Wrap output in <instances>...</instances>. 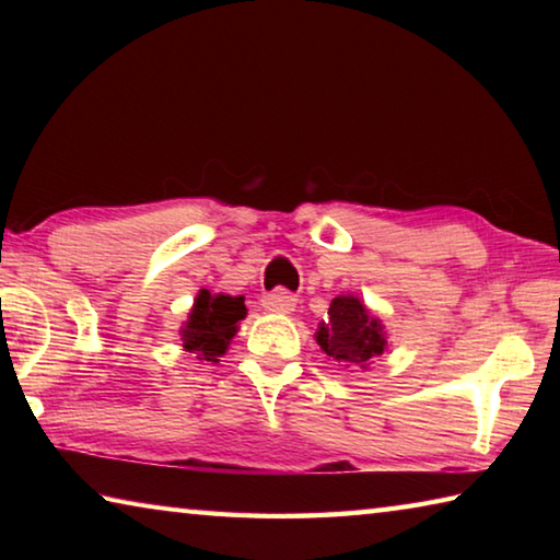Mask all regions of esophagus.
Listing matches in <instances>:
<instances>
[{"label":"esophagus","mask_w":560,"mask_h":560,"mask_svg":"<svg viewBox=\"0 0 560 560\" xmlns=\"http://www.w3.org/2000/svg\"><path fill=\"white\" fill-rule=\"evenodd\" d=\"M261 306L264 311H269V314H291V311L296 308V296L287 289H277L261 299Z\"/></svg>","instance_id":"34e87169"}]
</instances>
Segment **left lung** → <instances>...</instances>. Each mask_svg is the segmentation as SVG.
I'll use <instances>...</instances> for the list:
<instances>
[{
  "label": "left lung",
  "mask_w": 560,
  "mask_h": 560,
  "mask_svg": "<svg viewBox=\"0 0 560 560\" xmlns=\"http://www.w3.org/2000/svg\"><path fill=\"white\" fill-rule=\"evenodd\" d=\"M316 340L328 358L355 368H365L387 348L381 318L373 316L353 293L330 301L328 324L318 326Z\"/></svg>",
  "instance_id": "left-lung-1"
}]
</instances>
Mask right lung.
<instances>
[{
    "label": "right lung",
    "mask_w": 560,
    "mask_h": 560,
    "mask_svg": "<svg viewBox=\"0 0 560 560\" xmlns=\"http://www.w3.org/2000/svg\"><path fill=\"white\" fill-rule=\"evenodd\" d=\"M244 316V296H226V293H210L202 289L197 293L183 330H179L185 350L197 353L200 360L217 363L230 348Z\"/></svg>",
    "instance_id": "obj_1"
}]
</instances>
